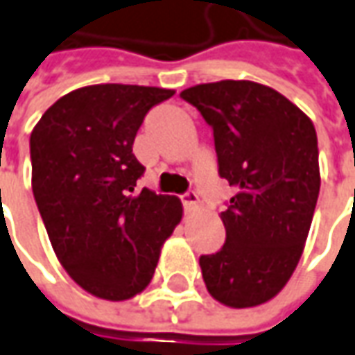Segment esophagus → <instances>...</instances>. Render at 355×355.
<instances>
[{
	"label": "esophagus",
	"instance_id": "esophagus-1",
	"mask_svg": "<svg viewBox=\"0 0 355 355\" xmlns=\"http://www.w3.org/2000/svg\"><path fill=\"white\" fill-rule=\"evenodd\" d=\"M182 204H184V209H187L188 214H190V211H196L198 209V194L196 192H187V194L182 196Z\"/></svg>",
	"mask_w": 355,
	"mask_h": 355
}]
</instances>
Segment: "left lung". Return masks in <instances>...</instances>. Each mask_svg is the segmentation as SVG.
<instances>
[{
    "mask_svg": "<svg viewBox=\"0 0 355 355\" xmlns=\"http://www.w3.org/2000/svg\"><path fill=\"white\" fill-rule=\"evenodd\" d=\"M180 96L214 128L219 177L237 190L219 214L225 245L200 257L209 295L233 309L276 297L297 268L320 188L317 132L276 89L245 79Z\"/></svg>",
    "mask_w": 355,
    "mask_h": 355,
    "instance_id": "left-lung-1",
    "label": "left lung"
}]
</instances>
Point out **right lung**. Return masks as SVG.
I'll use <instances>...</instances> for the list:
<instances>
[{
	"label": "right lung",
	"mask_w": 355,
	"mask_h": 355,
	"mask_svg": "<svg viewBox=\"0 0 355 355\" xmlns=\"http://www.w3.org/2000/svg\"><path fill=\"white\" fill-rule=\"evenodd\" d=\"M173 89L122 83L60 96L31 134L33 194L60 264L87 293L126 301L141 293L182 219L177 196L144 188L132 146L151 107Z\"/></svg>",
	"instance_id": "obj_1"
}]
</instances>
